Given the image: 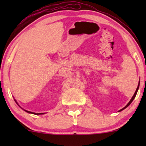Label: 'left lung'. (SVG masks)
Returning a JSON list of instances; mask_svg holds the SVG:
<instances>
[{
  "mask_svg": "<svg viewBox=\"0 0 146 146\" xmlns=\"http://www.w3.org/2000/svg\"><path fill=\"white\" fill-rule=\"evenodd\" d=\"M139 84H140V82H139V84H138V86H137V89H136V90H135V94H134L133 96L132 97L131 100H130V102H128V104H127L126 106H125L124 107V108H122V109H121V110H119V112H120V111H121V110H124L125 108H127V107H128V106L130 105V104L132 103V101H133V100H134V99H135V97H136V95H137V91H138V90H139Z\"/></svg>",
  "mask_w": 146,
  "mask_h": 146,
  "instance_id": "left-lung-1",
  "label": "left lung"
}]
</instances>
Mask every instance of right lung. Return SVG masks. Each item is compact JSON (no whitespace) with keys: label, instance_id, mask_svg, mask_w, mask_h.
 Masks as SVG:
<instances>
[{"label":"right lung","instance_id":"obj_1","mask_svg":"<svg viewBox=\"0 0 146 146\" xmlns=\"http://www.w3.org/2000/svg\"><path fill=\"white\" fill-rule=\"evenodd\" d=\"M14 100H15V102H16V104H17L18 105V102H16V100H15V99H14ZM18 106H19V105H18ZM20 107H21V106H20ZM23 110H24V109H23ZM25 110V112H27V113H31V114H34V115H43V114H44V113H33V112H30V111H28V110Z\"/></svg>","mask_w":146,"mask_h":146}]
</instances>
